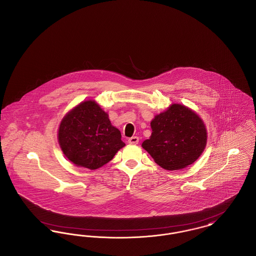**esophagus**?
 Instances as JSON below:
<instances>
[{
	"mask_svg": "<svg viewBox=\"0 0 256 256\" xmlns=\"http://www.w3.org/2000/svg\"><path fill=\"white\" fill-rule=\"evenodd\" d=\"M139 142V138L137 136H132L128 139V143L130 144H137Z\"/></svg>",
	"mask_w": 256,
	"mask_h": 256,
	"instance_id": "esophagus-1",
	"label": "esophagus"
}]
</instances>
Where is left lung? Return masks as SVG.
<instances>
[{
	"label": "left lung",
	"mask_w": 256,
	"mask_h": 256,
	"mask_svg": "<svg viewBox=\"0 0 256 256\" xmlns=\"http://www.w3.org/2000/svg\"><path fill=\"white\" fill-rule=\"evenodd\" d=\"M152 134L142 143L156 164L179 170L194 164L207 144V130L190 108L172 104L150 122Z\"/></svg>",
	"instance_id": "1"
}]
</instances>
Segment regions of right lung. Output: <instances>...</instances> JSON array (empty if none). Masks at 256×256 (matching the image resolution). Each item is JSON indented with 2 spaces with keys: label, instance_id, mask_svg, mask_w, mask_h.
Here are the masks:
<instances>
[{
  "label": "right lung",
  "instance_id": "1",
  "mask_svg": "<svg viewBox=\"0 0 256 256\" xmlns=\"http://www.w3.org/2000/svg\"><path fill=\"white\" fill-rule=\"evenodd\" d=\"M94 100L81 102L62 120L58 132L60 149L76 166L98 169L109 162L126 144Z\"/></svg>",
  "mask_w": 256,
  "mask_h": 256
}]
</instances>
